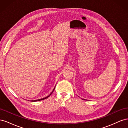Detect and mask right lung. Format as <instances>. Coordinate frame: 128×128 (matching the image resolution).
<instances>
[{"instance_id":"right-lung-1","label":"right lung","mask_w":128,"mask_h":128,"mask_svg":"<svg viewBox=\"0 0 128 128\" xmlns=\"http://www.w3.org/2000/svg\"><path fill=\"white\" fill-rule=\"evenodd\" d=\"M54 88L53 89V90H54ZM53 91L51 92V94H50L49 96H46V97H45V98H42V99H38V100H32V102H37V101H40V100H44V99H46V98H48V96H50L52 94V92H53Z\"/></svg>"}]
</instances>
